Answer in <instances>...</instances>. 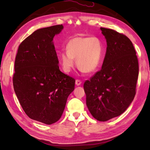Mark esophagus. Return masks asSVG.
<instances>
[{
  "instance_id": "34e87169",
  "label": "esophagus",
  "mask_w": 150,
  "mask_h": 150,
  "mask_svg": "<svg viewBox=\"0 0 150 150\" xmlns=\"http://www.w3.org/2000/svg\"><path fill=\"white\" fill-rule=\"evenodd\" d=\"M81 83H82V81H81V80H79V79H77L75 81V84H76V85H77V86H79V85H80Z\"/></svg>"
}]
</instances>
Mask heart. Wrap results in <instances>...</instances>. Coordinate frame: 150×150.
Wrapping results in <instances>:
<instances>
[{
    "mask_svg": "<svg viewBox=\"0 0 150 150\" xmlns=\"http://www.w3.org/2000/svg\"><path fill=\"white\" fill-rule=\"evenodd\" d=\"M66 50L59 54L63 71L69 73L75 65L85 73H93L99 67L103 56V45L97 37H75L66 45Z\"/></svg>",
    "mask_w": 150,
    "mask_h": 150,
    "instance_id": "b5f03b06",
    "label": "heart"
}]
</instances>
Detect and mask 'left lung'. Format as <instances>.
Instances as JSON below:
<instances>
[{
  "instance_id": "8db88e82",
  "label": "left lung",
  "mask_w": 150,
  "mask_h": 150,
  "mask_svg": "<svg viewBox=\"0 0 150 150\" xmlns=\"http://www.w3.org/2000/svg\"><path fill=\"white\" fill-rule=\"evenodd\" d=\"M106 40L102 69L84 83L86 104L94 118L105 122L122 115L134 100L139 73L132 43L115 30L100 28Z\"/></svg>"
}]
</instances>
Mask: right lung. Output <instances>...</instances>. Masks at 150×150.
<instances>
[{"label": "right lung", "instance_id": "obj_1", "mask_svg": "<svg viewBox=\"0 0 150 150\" xmlns=\"http://www.w3.org/2000/svg\"><path fill=\"white\" fill-rule=\"evenodd\" d=\"M62 24L38 29L20 44L14 62L13 86L29 118L45 124L62 117L75 80L59 70L53 39Z\"/></svg>", "mask_w": 150, "mask_h": 150}]
</instances>
